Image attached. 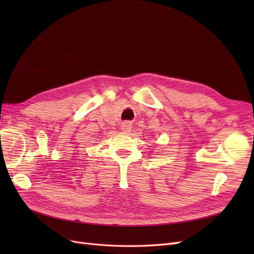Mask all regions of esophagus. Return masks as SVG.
Listing matches in <instances>:
<instances>
[{
    "label": "esophagus",
    "instance_id": "esophagus-1",
    "mask_svg": "<svg viewBox=\"0 0 254 254\" xmlns=\"http://www.w3.org/2000/svg\"><path fill=\"white\" fill-rule=\"evenodd\" d=\"M121 129H122V131H123V132H126V133H128V132L130 131V130H131V124H130L129 122H124V123H122Z\"/></svg>",
    "mask_w": 254,
    "mask_h": 254
}]
</instances>
